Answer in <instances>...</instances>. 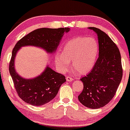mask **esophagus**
Here are the masks:
<instances>
[{"instance_id": "esophagus-1", "label": "esophagus", "mask_w": 130, "mask_h": 130, "mask_svg": "<svg viewBox=\"0 0 130 130\" xmlns=\"http://www.w3.org/2000/svg\"><path fill=\"white\" fill-rule=\"evenodd\" d=\"M66 79H67V81L70 82V81H72V80H73V79L72 77H71L67 76V77H66Z\"/></svg>"}]
</instances>
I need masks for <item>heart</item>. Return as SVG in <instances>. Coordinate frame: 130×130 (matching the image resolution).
I'll return each instance as SVG.
<instances>
[{"label": "heart", "mask_w": 130, "mask_h": 130, "mask_svg": "<svg viewBox=\"0 0 130 130\" xmlns=\"http://www.w3.org/2000/svg\"><path fill=\"white\" fill-rule=\"evenodd\" d=\"M99 53V46L92 37H78L68 41L63 46L62 53L55 56V62L61 72H65L72 67L80 74L90 72L93 68Z\"/></svg>", "instance_id": "b5f03b06"}]
</instances>
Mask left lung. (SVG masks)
Returning <instances> with one entry per match:
<instances>
[{"instance_id": "left-lung-1", "label": "left lung", "mask_w": 130, "mask_h": 130, "mask_svg": "<svg viewBox=\"0 0 130 130\" xmlns=\"http://www.w3.org/2000/svg\"><path fill=\"white\" fill-rule=\"evenodd\" d=\"M96 34L99 56L93 68L80 80L83 90L79 101L91 109L102 108L114 97L122 78L121 56L116 44L100 29L89 27Z\"/></svg>"}]
</instances>
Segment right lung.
<instances>
[{"label":"right lung","instance_id":"1","mask_svg":"<svg viewBox=\"0 0 130 130\" xmlns=\"http://www.w3.org/2000/svg\"><path fill=\"white\" fill-rule=\"evenodd\" d=\"M68 27L50 29L41 28L32 31L16 43L12 51L9 71L19 96L27 103L33 106L44 105L55 98L61 85L66 81L63 75L57 73L47 65L41 74L34 78L21 76L14 68V60L18 51L23 46H36L49 54L56 52L64 33Z\"/></svg>","mask_w":130,"mask_h":130}]
</instances>
